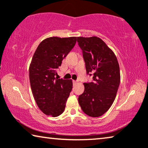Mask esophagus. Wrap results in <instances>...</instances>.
I'll return each instance as SVG.
<instances>
[{"label": "esophagus", "mask_w": 148, "mask_h": 148, "mask_svg": "<svg viewBox=\"0 0 148 148\" xmlns=\"http://www.w3.org/2000/svg\"><path fill=\"white\" fill-rule=\"evenodd\" d=\"M73 85H75V84L77 83V81L73 80Z\"/></svg>", "instance_id": "34e87169"}]
</instances>
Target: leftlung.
<instances>
[{"label": "left lung", "instance_id": "1", "mask_svg": "<svg viewBox=\"0 0 148 148\" xmlns=\"http://www.w3.org/2000/svg\"><path fill=\"white\" fill-rule=\"evenodd\" d=\"M83 52L87 74L92 81L85 83V90L78 101L82 110L90 117L104 114L112 106L120 82L117 58L101 38L77 37Z\"/></svg>", "mask_w": 148, "mask_h": 148}]
</instances>
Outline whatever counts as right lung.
Listing matches in <instances>:
<instances>
[{
  "mask_svg": "<svg viewBox=\"0 0 148 148\" xmlns=\"http://www.w3.org/2000/svg\"><path fill=\"white\" fill-rule=\"evenodd\" d=\"M76 42L77 37L46 38L33 56L29 67L31 89L38 107L47 116H58L65 110L73 82L56 76L63 60Z\"/></svg>",
  "mask_w": 148,
  "mask_h": 148,
  "instance_id": "add662e5",
  "label": "right lung"
}]
</instances>
